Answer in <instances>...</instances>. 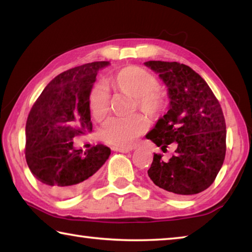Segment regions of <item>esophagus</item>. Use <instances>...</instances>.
<instances>
[{"label":"esophagus","instance_id":"obj_1","mask_svg":"<svg viewBox=\"0 0 252 252\" xmlns=\"http://www.w3.org/2000/svg\"><path fill=\"white\" fill-rule=\"evenodd\" d=\"M112 150L116 152H121V153H127L131 151L130 148H122V147H112Z\"/></svg>","mask_w":252,"mask_h":252}]
</instances>
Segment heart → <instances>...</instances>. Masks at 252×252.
<instances>
[{
    "label": "heart",
    "instance_id": "obj_1",
    "mask_svg": "<svg viewBox=\"0 0 252 252\" xmlns=\"http://www.w3.org/2000/svg\"><path fill=\"white\" fill-rule=\"evenodd\" d=\"M119 90L135 97L136 104L151 116L160 113L163 101L157 91L158 80L150 72L139 66H127L116 76ZM110 93L106 85L97 84L90 94V110L96 120L103 119L109 112ZM149 123L141 114L131 117H113L106 120L100 129L101 139L116 147L127 148L136 142L148 130Z\"/></svg>",
    "mask_w": 252,
    "mask_h": 252
}]
</instances>
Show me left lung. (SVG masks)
<instances>
[{
    "instance_id": "1",
    "label": "left lung",
    "mask_w": 252,
    "mask_h": 252,
    "mask_svg": "<svg viewBox=\"0 0 252 252\" xmlns=\"http://www.w3.org/2000/svg\"><path fill=\"white\" fill-rule=\"evenodd\" d=\"M167 87L168 112L146 138L161 147L177 144L169 161L155 153L148 176L157 187L176 198L202 192L212 185L225 156V122L218 100L206 81L179 62L149 61Z\"/></svg>"
}]
</instances>
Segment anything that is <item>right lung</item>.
Returning a JSON list of instances; mask_svg holds the SVG:
<instances>
[{
    "instance_id": "obj_1",
    "label": "right lung",
    "mask_w": 252,
    "mask_h": 252,
    "mask_svg": "<svg viewBox=\"0 0 252 252\" xmlns=\"http://www.w3.org/2000/svg\"><path fill=\"white\" fill-rule=\"evenodd\" d=\"M108 61L73 67L51 81L30 111L25 158L30 170L58 198L78 194L94 181L111 155L96 144L83 151L73 138L92 131L90 94L96 74Z\"/></svg>"
}]
</instances>
